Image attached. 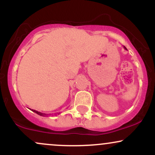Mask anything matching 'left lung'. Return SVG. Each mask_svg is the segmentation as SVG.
I'll return each mask as SVG.
<instances>
[{
    "label": "left lung",
    "instance_id": "obj_1",
    "mask_svg": "<svg viewBox=\"0 0 155 155\" xmlns=\"http://www.w3.org/2000/svg\"><path fill=\"white\" fill-rule=\"evenodd\" d=\"M124 49H126V50H127V49H126L125 47H124Z\"/></svg>",
    "mask_w": 155,
    "mask_h": 155
}]
</instances>
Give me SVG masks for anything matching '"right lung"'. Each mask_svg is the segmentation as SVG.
<instances>
[{
	"label": "right lung",
	"mask_w": 155,
	"mask_h": 155,
	"mask_svg": "<svg viewBox=\"0 0 155 155\" xmlns=\"http://www.w3.org/2000/svg\"><path fill=\"white\" fill-rule=\"evenodd\" d=\"M32 111H33V112H35V113H36L37 114H38V115H40V116H42V117H46V116H49V115L48 114H44V113H41V112H39V111H35V110H33V109H32ZM58 114H59L60 113H58Z\"/></svg>",
	"instance_id": "add662e5"
}]
</instances>
